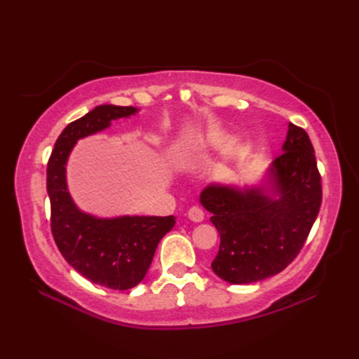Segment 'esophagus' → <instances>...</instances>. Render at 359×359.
<instances>
[{"mask_svg": "<svg viewBox=\"0 0 359 359\" xmlns=\"http://www.w3.org/2000/svg\"><path fill=\"white\" fill-rule=\"evenodd\" d=\"M188 217L191 219L193 222H202L203 217H205V212L202 211L201 207H197V205H193V207L188 210Z\"/></svg>", "mask_w": 359, "mask_h": 359, "instance_id": "1", "label": "esophagus"}]
</instances>
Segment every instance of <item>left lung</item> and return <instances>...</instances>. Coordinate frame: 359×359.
Returning a JSON list of instances; mask_svg holds the SVG:
<instances>
[{"mask_svg": "<svg viewBox=\"0 0 359 359\" xmlns=\"http://www.w3.org/2000/svg\"><path fill=\"white\" fill-rule=\"evenodd\" d=\"M270 168L273 199L264 187L210 185L201 203L220 236L211 269L231 284L280 273L299 255L323 202L321 174L306 129L288 123L287 140Z\"/></svg>", "mask_w": 359, "mask_h": 359, "instance_id": "left-lung-1", "label": "left lung"}]
</instances>
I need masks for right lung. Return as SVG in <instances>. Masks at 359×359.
<instances>
[{"instance_id":"add662e5","label":"right lung","mask_w":359,"mask_h":359,"mask_svg":"<svg viewBox=\"0 0 359 359\" xmlns=\"http://www.w3.org/2000/svg\"><path fill=\"white\" fill-rule=\"evenodd\" d=\"M133 106L102 104L67 125L48 162L50 230L66 262L94 284L112 290L133 288L143 280L174 216H123L97 219L81 212L66 185V162L75 142L103 131L111 120L128 117Z\"/></svg>"}]
</instances>
